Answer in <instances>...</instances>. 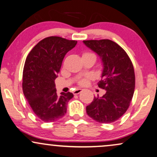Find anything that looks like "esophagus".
<instances>
[{"label":"esophagus","mask_w":157,"mask_h":157,"mask_svg":"<svg viewBox=\"0 0 157 157\" xmlns=\"http://www.w3.org/2000/svg\"><path fill=\"white\" fill-rule=\"evenodd\" d=\"M82 89L78 88V89H76V90H74L73 93H74V95H77V94H79V93H80L81 92H82Z\"/></svg>","instance_id":"34e87169"}]
</instances>
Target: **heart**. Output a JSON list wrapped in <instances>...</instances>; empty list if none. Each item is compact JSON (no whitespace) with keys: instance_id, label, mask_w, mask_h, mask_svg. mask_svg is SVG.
<instances>
[{"instance_id":"b5f03b06","label":"heart","mask_w":157,"mask_h":157,"mask_svg":"<svg viewBox=\"0 0 157 157\" xmlns=\"http://www.w3.org/2000/svg\"><path fill=\"white\" fill-rule=\"evenodd\" d=\"M90 54H93V53H88V52H85V53H83V55L82 56H84V55H90ZM94 55V54H93ZM89 79V77H83V78H82V79H80V80H79V84L80 85H85L87 83V82H88V80Z\"/></svg>"}]
</instances>
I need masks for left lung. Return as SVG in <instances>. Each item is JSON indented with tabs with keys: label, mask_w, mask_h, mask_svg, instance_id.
Segmentation results:
<instances>
[{
	"label": "left lung",
	"mask_w": 157,
	"mask_h": 157,
	"mask_svg": "<svg viewBox=\"0 0 157 157\" xmlns=\"http://www.w3.org/2000/svg\"><path fill=\"white\" fill-rule=\"evenodd\" d=\"M83 43L101 58L104 70L98 86L106 90L102 97H94L86 106V112L98 122H114L126 112L133 96V65L125 51L111 40H90Z\"/></svg>",
	"instance_id": "8db88e82"
}]
</instances>
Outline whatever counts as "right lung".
Segmentation results:
<instances>
[{"label": "right lung", "mask_w": 157, "mask_h": 157, "mask_svg": "<svg viewBox=\"0 0 157 157\" xmlns=\"http://www.w3.org/2000/svg\"><path fill=\"white\" fill-rule=\"evenodd\" d=\"M61 37L51 36L35 45L26 59L22 90L35 114L45 122H56L67 112L72 93L57 94L55 80L66 53L77 44Z\"/></svg>", "instance_id": "add662e5"}]
</instances>
